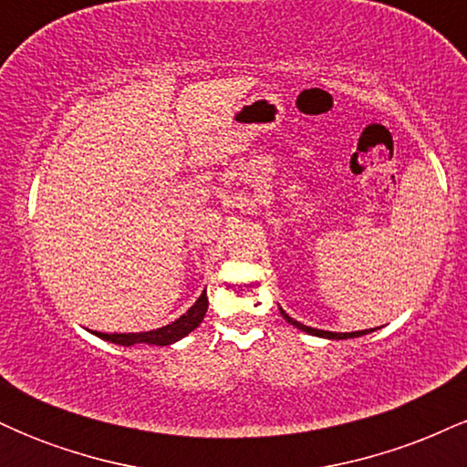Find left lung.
Instances as JSON below:
<instances>
[{"instance_id":"8db88e82","label":"left lung","mask_w":467,"mask_h":467,"mask_svg":"<svg viewBox=\"0 0 467 467\" xmlns=\"http://www.w3.org/2000/svg\"><path fill=\"white\" fill-rule=\"evenodd\" d=\"M278 309H281V307H278ZM281 316H283V318L287 320L289 325H294V327H296V329L305 331V334H309V336H318V337H327V340H347V337H360V336H364V334H368V331H373V329H364V331H349V334H336V331L314 329V327H307V325L298 323V320H294L292 316H287L285 312H283V309H281Z\"/></svg>"}]
</instances>
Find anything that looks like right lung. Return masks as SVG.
<instances>
[{
  "label": "right lung",
  "mask_w": 467,
  "mask_h": 467,
  "mask_svg": "<svg viewBox=\"0 0 467 467\" xmlns=\"http://www.w3.org/2000/svg\"><path fill=\"white\" fill-rule=\"evenodd\" d=\"M208 309V298L206 292L197 298L195 305L189 309L186 314H182L178 320H173L171 325L160 327V329L153 331H140V334H103V331H92L94 336L103 337L107 342H114V345L120 347H133V345H155V347H166L173 345V342L182 340L184 336H189L195 327H200V323L206 316Z\"/></svg>",
  "instance_id": "obj_1"
}]
</instances>
